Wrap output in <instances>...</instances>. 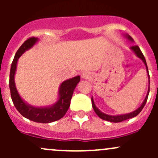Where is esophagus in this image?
Wrapping results in <instances>:
<instances>
[{
  "label": "esophagus",
  "instance_id": "34e87169",
  "mask_svg": "<svg viewBox=\"0 0 158 158\" xmlns=\"http://www.w3.org/2000/svg\"><path fill=\"white\" fill-rule=\"evenodd\" d=\"M82 79H88L89 78V73H87V72H85V73H83L82 74Z\"/></svg>",
  "mask_w": 158,
  "mask_h": 158
}]
</instances>
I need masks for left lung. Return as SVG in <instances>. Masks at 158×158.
<instances>
[{"instance_id":"obj_1","label":"left lung","mask_w":158,"mask_h":158,"mask_svg":"<svg viewBox=\"0 0 158 158\" xmlns=\"http://www.w3.org/2000/svg\"><path fill=\"white\" fill-rule=\"evenodd\" d=\"M127 37L128 38V40L133 41V39H132L130 36L127 35ZM131 49L132 50L135 52V53L136 54L137 56H138V58L141 59V60H142V61L144 62V63L145 64V66H146V69H147V72H148V79H150V76H149V73H148V69L147 63H146L145 58H144V55H143L142 52H141V49H140L139 47H138V46H132V47H131ZM148 82H149V85H148V91L147 95H146V97H145V99L144 100V102H143V103L141 104V106H140L138 109L135 110V111H132V112H131V113H128V114H120V115H109V114H105V113L102 112L101 111H99V110L98 109V108L95 106L93 98H92V107H93L94 111H95V112L96 113L97 115H98L100 118L103 119V120L109 121V122H114V123H118V122H123V121L127 120V119L135 117V116H137L140 112H141V110L143 109V108H144V106H145L146 102H147L148 97V95H149V92H150V80L148 81Z\"/></svg>"}]
</instances>
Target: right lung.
Listing matches in <instances>:
<instances>
[{"mask_svg": "<svg viewBox=\"0 0 158 158\" xmlns=\"http://www.w3.org/2000/svg\"><path fill=\"white\" fill-rule=\"evenodd\" d=\"M38 40L36 37H30L27 40L18 50L17 51L12 62L10 71V80H9V87L10 90V96L13 103L17 111L26 118L39 123H50L62 118L66 111L69 109L73 91L80 81L79 76L73 77V79H67L62 82L59 90V99L56 104L50 107L36 108L27 105L20 98V95L17 92L14 82V75L17 69V60L20 56L26 50L31 48Z\"/></svg>", "mask_w": 158, "mask_h": 158, "instance_id": "obj_1", "label": "right lung"}]
</instances>
